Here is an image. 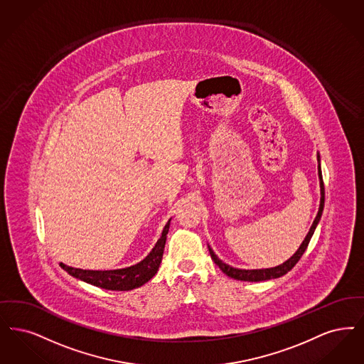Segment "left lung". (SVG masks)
Returning a JSON list of instances; mask_svg holds the SVG:
<instances>
[{"mask_svg": "<svg viewBox=\"0 0 364 364\" xmlns=\"http://www.w3.org/2000/svg\"><path fill=\"white\" fill-rule=\"evenodd\" d=\"M318 162H320V156H318ZM318 176H320V186H321V203L320 210H318V214L314 219L311 228H310V232L306 235L305 241L302 242V245L299 247V249L294 253V256L289 259L287 262H283L282 265H277L275 268H267V269H252V271H247V269H235L232 268L229 265H226L225 262H220L218 257L214 255V252L210 249V255H211V259L214 260V262L218 265L220 268V271L223 274H226L229 277H233L237 280H244V282H262V280H269V279H277V277H283L286 275L289 271H291L294 268V265L296 262H299V259L302 257V255L305 253L306 247L310 242V238L314 233L318 222H320L321 214H322V210H323V202H325V189H323V181H322V175H321V166L318 165Z\"/></svg>", "mask_w": 364, "mask_h": 364, "instance_id": "obj_1", "label": "left lung"}]
</instances>
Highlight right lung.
<instances>
[{"mask_svg":"<svg viewBox=\"0 0 364 364\" xmlns=\"http://www.w3.org/2000/svg\"><path fill=\"white\" fill-rule=\"evenodd\" d=\"M169 223H171V220L165 225L160 240L157 241L153 250L147 255V257L129 268L115 269V271H87V269L68 267L62 262H60V267L72 277L84 280L96 287L105 289V290L129 291L141 287L142 284H145L146 282H149L151 277H154L159 271L162 255H164L166 234L169 232Z\"/></svg>","mask_w":364,"mask_h":364,"instance_id":"add662e5","label":"right lung"}]
</instances>
